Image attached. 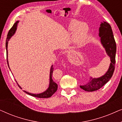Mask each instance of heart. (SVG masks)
I'll return each mask as SVG.
<instances>
[{"instance_id":"b5f03b06","label":"heart","mask_w":122,"mask_h":122,"mask_svg":"<svg viewBox=\"0 0 122 122\" xmlns=\"http://www.w3.org/2000/svg\"><path fill=\"white\" fill-rule=\"evenodd\" d=\"M70 30L74 31L73 40L78 45L84 43L87 38L88 26L86 23L73 21L70 26Z\"/></svg>"}]
</instances>
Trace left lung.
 Listing matches in <instances>:
<instances>
[{"label": "left lung", "instance_id": "8db88e82", "mask_svg": "<svg viewBox=\"0 0 122 122\" xmlns=\"http://www.w3.org/2000/svg\"><path fill=\"white\" fill-rule=\"evenodd\" d=\"M99 35L102 44L106 49L108 56L111 58V63L106 74L98 78H90L87 83L80 86V88L85 91L93 92L100 89L109 81L114 71L117 47L111 26L106 21L102 23L99 28Z\"/></svg>", "mask_w": 122, "mask_h": 122}]
</instances>
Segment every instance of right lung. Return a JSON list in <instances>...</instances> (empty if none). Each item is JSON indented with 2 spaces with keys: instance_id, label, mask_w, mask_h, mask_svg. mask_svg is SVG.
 <instances>
[{
  "instance_id": "add662e5",
  "label": "right lung",
  "mask_w": 122,
  "mask_h": 122,
  "mask_svg": "<svg viewBox=\"0 0 122 122\" xmlns=\"http://www.w3.org/2000/svg\"><path fill=\"white\" fill-rule=\"evenodd\" d=\"M18 23V21H16V23H15L14 25L11 28V29L9 30V32L8 33L7 35V38H6V43H5V46H6V56H8V51H7V48H8V41L10 38L11 36H13V35L14 34L15 31L16 30V26H17V24ZM7 63L8 65V66H9V64H8V61L7 60ZM10 69V68H9ZM53 66H51V71H50V83H49V86L48 88V89L46 90V92H43L42 93H41V94H31V93H28L27 92L23 91L25 93H26V94L30 95V96L33 97H35L36 98H49L51 97L52 96V95L54 94V93L56 92L57 91L58 89V84L55 82L54 81H53L52 79V75H53ZM18 84V83H17ZM18 86H19V87L21 89V88L20 86L18 84Z\"/></svg>"
}]
</instances>
